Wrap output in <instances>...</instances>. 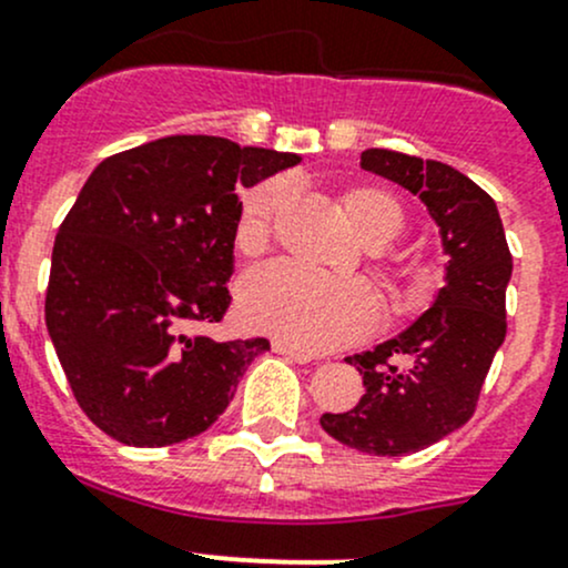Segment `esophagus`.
<instances>
[{"label":"esophagus","mask_w":568,"mask_h":568,"mask_svg":"<svg viewBox=\"0 0 568 568\" xmlns=\"http://www.w3.org/2000/svg\"><path fill=\"white\" fill-rule=\"evenodd\" d=\"M273 352H278V355L295 359V363H311L314 359V355H308V352L297 349V346L286 344V341H273Z\"/></svg>","instance_id":"1"}]
</instances>
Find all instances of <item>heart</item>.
I'll return each instance as SVG.
<instances>
[{
  "mask_svg": "<svg viewBox=\"0 0 568 568\" xmlns=\"http://www.w3.org/2000/svg\"><path fill=\"white\" fill-rule=\"evenodd\" d=\"M290 200V181L284 175L262 181L246 192L237 216L235 241L246 254L260 252L271 237L276 213ZM341 211L363 241H393L404 227V211L393 194L379 186L357 184L341 192ZM400 295V271L387 278ZM237 314L248 331L276 335L297 349H333L352 344L374 331L379 303L368 284L357 278L325 276L292 262H267L243 276L237 286Z\"/></svg>",
  "mask_w": 568,
  "mask_h": 568,
  "instance_id": "1",
  "label": "heart"
}]
</instances>
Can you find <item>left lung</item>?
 Returning a JSON list of instances; mask_svg holds the SVG:
<instances>
[{
	"instance_id": "obj_1",
	"label": "left lung",
	"mask_w": 568,
	"mask_h": 568,
	"mask_svg": "<svg viewBox=\"0 0 568 568\" xmlns=\"http://www.w3.org/2000/svg\"><path fill=\"white\" fill-rule=\"evenodd\" d=\"M359 164L419 194L449 254L447 284L408 331L346 357L363 376L352 412L322 414V428L368 455H408L466 425L506 335L511 254L496 200L436 160L368 149Z\"/></svg>"
}]
</instances>
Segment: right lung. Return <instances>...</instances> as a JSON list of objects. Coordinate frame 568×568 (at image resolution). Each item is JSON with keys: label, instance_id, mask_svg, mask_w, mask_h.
<instances>
[{"label": "right lung", "instance_id": "right-lung-1", "mask_svg": "<svg viewBox=\"0 0 568 568\" xmlns=\"http://www.w3.org/2000/svg\"><path fill=\"white\" fill-rule=\"evenodd\" d=\"M297 162L227 138L170 135L89 175L53 243L45 325L78 406L115 442L197 436L271 349L186 327L230 306L241 189Z\"/></svg>", "mask_w": 568, "mask_h": 568}]
</instances>
